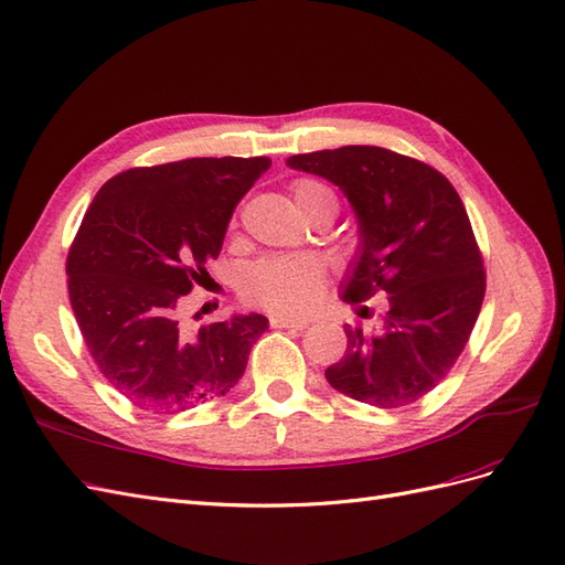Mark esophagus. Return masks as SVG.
Here are the masks:
<instances>
[{
    "instance_id": "1",
    "label": "esophagus",
    "mask_w": 565,
    "mask_h": 565,
    "mask_svg": "<svg viewBox=\"0 0 565 565\" xmlns=\"http://www.w3.org/2000/svg\"><path fill=\"white\" fill-rule=\"evenodd\" d=\"M269 324H271V329H296V331H300V329L308 327V321H305V319H286L281 315H271L269 317Z\"/></svg>"
}]
</instances>
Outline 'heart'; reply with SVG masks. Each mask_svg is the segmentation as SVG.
I'll return each mask as SVG.
<instances>
[{
    "instance_id": "1",
    "label": "heart",
    "mask_w": 565,
    "mask_h": 565,
    "mask_svg": "<svg viewBox=\"0 0 565 565\" xmlns=\"http://www.w3.org/2000/svg\"><path fill=\"white\" fill-rule=\"evenodd\" d=\"M291 191L302 217L315 211H338L335 193L317 180H298ZM321 281L324 274L315 257H265L248 271L244 294L271 312L302 315L315 305Z\"/></svg>"
}]
</instances>
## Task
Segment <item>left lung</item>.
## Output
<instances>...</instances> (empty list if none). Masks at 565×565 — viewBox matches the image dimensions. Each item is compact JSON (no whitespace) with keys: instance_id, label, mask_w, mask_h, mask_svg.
<instances>
[{"instance_id":"1","label":"left lung","mask_w":565,"mask_h":565,"mask_svg":"<svg viewBox=\"0 0 565 565\" xmlns=\"http://www.w3.org/2000/svg\"><path fill=\"white\" fill-rule=\"evenodd\" d=\"M286 166L335 184L358 220L360 244L341 300L388 296L381 329H345L348 350L327 381L364 405H412L455 366L486 296L459 193L438 170L381 147L298 153Z\"/></svg>"}]
</instances>
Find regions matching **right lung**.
<instances>
[{
    "label": "right lung",
    "instance_id": "add662e5",
    "mask_svg": "<svg viewBox=\"0 0 565 565\" xmlns=\"http://www.w3.org/2000/svg\"><path fill=\"white\" fill-rule=\"evenodd\" d=\"M269 166L265 156L186 158L120 172L94 196L68 253L71 305L96 366L137 407L184 412L244 376L267 317L189 331L180 305Z\"/></svg>",
    "mask_w": 565,
    "mask_h": 565
}]
</instances>
